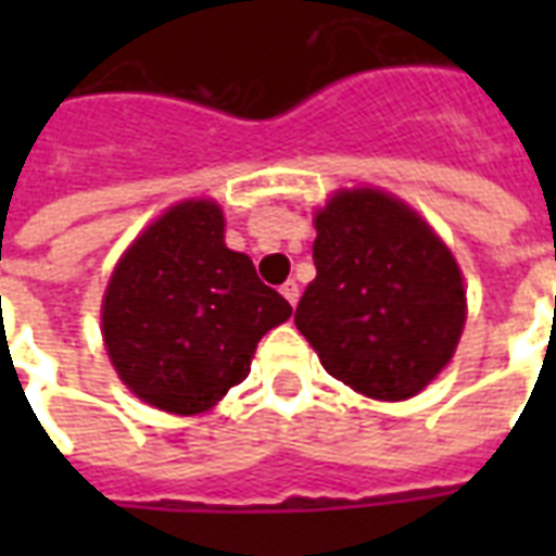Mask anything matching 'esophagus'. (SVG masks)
<instances>
[{
  "label": "esophagus",
  "instance_id": "1",
  "mask_svg": "<svg viewBox=\"0 0 556 556\" xmlns=\"http://www.w3.org/2000/svg\"><path fill=\"white\" fill-rule=\"evenodd\" d=\"M282 298L291 303V306H298V301H301V286L294 282V279H289V282H282Z\"/></svg>",
  "mask_w": 556,
  "mask_h": 556
}]
</instances>
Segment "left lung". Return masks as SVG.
Returning <instances> with one entry per match:
<instances>
[{
  "mask_svg": "<svg viewBox=\"0 0 556 556\" xmlns=\"http://www.w3.org/2000/svg\"><path fill=\"white\" fill-rule=\"evenodd\" d=\"M315 279L294 325L337 381L369 399L417 396L453 357L465 286L453 253L381 190H342L315 214Z\"/></svg>",
  "mask_w": 556,
  "mask_h": 556,
  "instance_id": "obj_1",
  "label": "left lung"
}]
</instances>
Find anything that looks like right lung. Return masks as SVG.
I'll return each mask as SVG.
<instances>
[{
    "label": "right lung",
    "mask_w": 556,
    "mask_h": 556,
    "mask_svg": "<svg viewBox=\"0 0 556 556\" xmlns=\"http://www.w3.org/2000/svg\"><path fill=\"white\" fill-rule=\"evenodd\" d=\"M289 315L250 255L223 243V211L199 199L169 207L118 262L103 342L142 402L187 417L241 384L258 339Z\"/></svg>",
    "instance_id": "right-lung-1"
}]
</instances>
